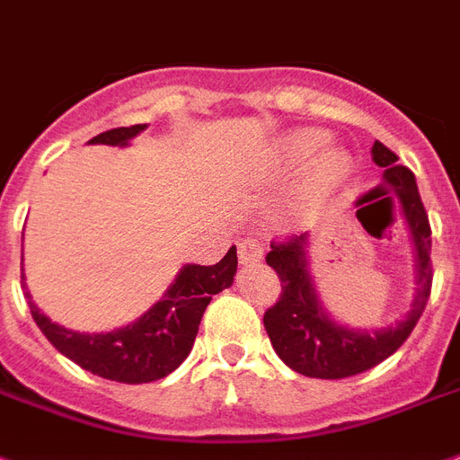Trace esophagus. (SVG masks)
<instances>
[{
  "label": "esophagus",
  "instance_id": "obj_1",
  "mask_svg": "<svg viewBox=\"0 0 460 460\" xmlns=\"http://www.w3.org/2000/svg\"><path fill=\"white\" fill-rule=\"evenodd\" d=\"M238 260L241 264H255L262 260V245L255 238H243L238 243Z\"/></svg>",
  "mask_w": 460,
  "mask_h": 460
}]
</instances>
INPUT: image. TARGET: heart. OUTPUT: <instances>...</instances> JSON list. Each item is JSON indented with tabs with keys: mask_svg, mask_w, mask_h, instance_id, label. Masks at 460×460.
<instances>
[{
	"mask_svg": "<svg viewBox=\"0 0 460 460\" xmlns=\"http://www.w3.org/2000/svg\"><path fill=\"white\" fill-rule=\"evenodd\" d=\"M326 144V134L319 129H297L288 134L283 141L281 158L286 167H300L305 160H309L319 151L321 146ZM347 174H349V158L338 148H328L319 158L309 165L305 177L295 189L290 198V210L295 215H309L316 208L326 203L328 198L338 191L340 186L345 184Z\"/></svg>",
	"mask_w": 460,
	"mask_h": 460,
	"instance_id": "b5f03b06",
	"label": "heart"
}]
</instances>
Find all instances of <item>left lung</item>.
<instances>
[{
	"instance_id": "left-lung-1",
	"label": "left lung",
	"mask_w": 460,
	"mask_h": 460,
	"mask_svg": "<svg viewBox=\"0 0 460 460\" xmlns=\"http://www.w3.org/2000/svg\"><path fill=\"white\" fill-rule=\"evenodd\" d=\"M373 163L383 170L385 184L394 191L399 210L404 215L416 255V295L411 309L394 326L378 331H354L335 323L321 305L307 267L309 234L274 243L267 252V264L281 279V295L274 307L264 312V328L276 354L293 371L307 378L338 380L364 373L394 354L411 335L425 305L430 300V222L418 193L416 177L409 167L399 165L397 155L376 141L371 148ZM392 198H387L392 203Z\"/></svg>"
}]
</instances>
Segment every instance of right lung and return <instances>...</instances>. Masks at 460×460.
<instances>
[{"mask_svg": "<svg viewBox=\"0 0 460 460\" xmlns=\"http://www.w3.org/2000/svg\"><path fill=\"white\" fill-rule=\"evenodd\" d=\"M144 129L146 125L118 127L99 134L89 144L127 146ZM236 267V248H229V252L212 267L186 264L163 295V300L155 302L134 323L115 328L111 333H77L58 326L37 309L25 290V283L23 290L30 314L63 357L101 378L139 385L165 378L189 357L205 307L210 305L212 295L222 293L234 283Z\"/></svg>", "mask_w": 460, "mask_h": 460, "instance_id": "obj_1", "label": "right lung"}]
</instances>
